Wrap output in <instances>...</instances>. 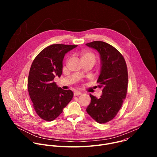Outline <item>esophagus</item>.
<instances>
[{
    "instance_id": "obj_1",
    "label": "esophagus",
    "mask_w": 157,
    "mask_h": 157,
    "mask_svg": "<svg viewBox=\"0 0 157 157\" xmlns=\"http://www.w3.org/2000/svg\"><path fill=\"white\" fill-rule=\"evenodd\" d=\"M82 93H81V92H79V91H75V93H74V96H79V95H81Z\"/></svg>"
}]
</instances>
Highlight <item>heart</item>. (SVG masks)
<instances>
[{
  "label": "heart",
  "instance_id": "obj_1",
  "mask_svg": "<svg viewBox=\"0 0 157 157\" xmlns=\"http://www.w3.org/2000/svg\"><path fill=\"white\" fill-rule=\"evenodd\" d=\"M81 60L82 59H91L95 62L96 61V56L95 55L91 52H82L81 54Z\"/></svg>",
  "mask_w": 157,
  "mask_h": 157
}]
</instances>
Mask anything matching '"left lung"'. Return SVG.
I'll return each mask as SVG.
<instances>
[{"label":"left lung","instance_id":"1","mask_svg":"<svg viewBox=\"0 0 157 157\" xmlns=\"http://www.w3.org/2000/svg\"><path fill=\"white\" fill-rule=\"evenodd\" d=\"M86 45L99 53L101 70L97 82L102 92L99 99L89 94L91 101L86 111L97 122L104 124L115 117L125 99L128 84L127 64L121 53L105 42L94 41Z\"/></svg>","mask_w":157,"mask_h":157}]
</instances>
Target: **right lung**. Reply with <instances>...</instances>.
Segmentation results:
<instances>
[{"mask_svg":"<svg viewBox=\"0 0 157 157\" xmlns=\"http://www.w3.org/2000/svg\"><path fill=\"white\" fill-rule=\"evenodd\" d=\"M78 45L55 44L43 49L33 60L28 78V90L33 108L46 121L57 118L73 97L71 90L59 87L53 79L61 76L65 54Z\"/></svg>","mask_w":157,"mask_h":157,"instance_id":"obj_1","label":"right lung"}]
</instances>
